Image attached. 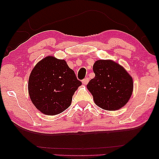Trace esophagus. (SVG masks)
<instances>
[{
	"instance_id": "esophagus-1",
	"label": "esophagus",
	"mask_w": 159,
	"mask_h": 159,
	"mask_svg": "<svg viewBox=\"0 0 159 159\" xmlns=\"http://www.w3.org/2000/svg\"><path fill=\"white\" fill-rule=\"evenodd\" d=\"M88 82H89V78L88 77L84 78V79L82 80V83H83L84 84H87L88 83Z\"/></svg>"
}]
</instances>
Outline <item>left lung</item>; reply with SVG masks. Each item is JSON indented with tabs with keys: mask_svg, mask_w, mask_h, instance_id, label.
Instances as JSON below:
<instances>
[{
	"mask_svg": "<svg viewBox=\"0 0 159 159\" xmlns=\"http://www.w3.org/2000/svg\"><path fill=\"white\" fill-rule=\"evenodd\" d=\"M95 77L87 88L95 103L107 111L125 106L133 91V80L125 68L111 60H98L93 64Z\"/></svg>",
	"mask_w": 159,
	"mask_h": 159,
	"instance_id": "8db88e82",
	"label": "left lung"
}]
</instances>
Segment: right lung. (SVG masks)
<instances>
[{"label":"right lung","mask_w":159,"mask_h":159,"mask_svg":"<svg viewBox=\"0 0 159 159\" xmlns=\"http://www.w3.org/2000/svg\"><path fill=\"white\" fill-rule=\"evenodd\" d=\"M81 84L66 61L50 56L39 61L32 69L28 90L37 109L53 116L70 106L74 93Z\"/></svg>","instance_id":"right-lung-1"}]
</instances>
